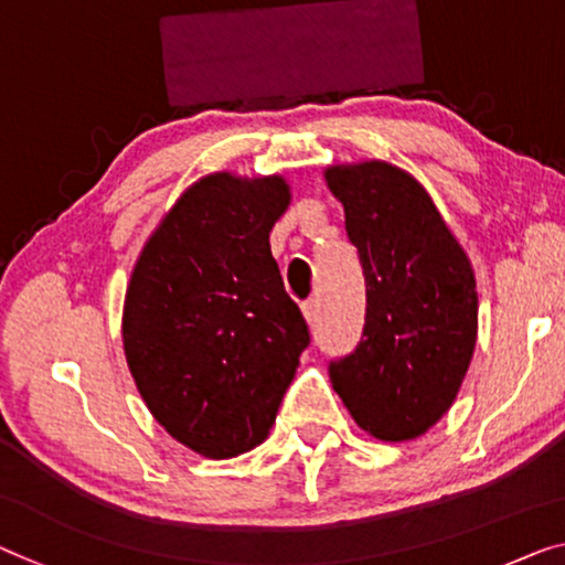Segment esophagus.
<instances>
[{
    "label": "esophagus",
    "instance_id": "1",
    "mask_svg": "<svg viewBox=\"0 0 565 565\" xmlns=\"http://www.w3.org/2000/svg\"><path fill=\"white\" fill-rule=\"evenodd\" d=\"M301 311H305V319L309 327L317 324V317H319V301L317 299H307L305 305H301Z\"/></svg>",
    "mask_w": 565,
    "mask_h": 565
}]
</instances>
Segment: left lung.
<instances>
[{
    "mask_svg": "<svg viewBox=\"0 0 565 565\" xmlns=\"http://www.w3.org/2000/svg\"><path fill=\"white\" fill-rule=\"evenodd\" d=\"M365 276L358 348L330 363L332 388L381 441L426 434L465 381L477 342L471 264L428 192L388 162L330 167Z\"/></svg>",
    "mask_w": 565,
    "mask_h": 565,
    "instance_id": "1",
    "label": "left lung"
}]
</instances>
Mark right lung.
<instances>
[{
	"label": "right lung",
	"mask_w": 565,
	"mask_h": 565,
	"mask_svg": "<svg viewBox=\"0 0 565 565\" xmlns=\"http://www.w3.org/2000/svg\"><path fill=\"white\" fill-rule=\"evenodd\" d=\"M284 177H202L151 233L124 301L134 383L167 434L207 459L266 439L309 330L271 256Z\"/></svg>",
	"instance_id": "1"
}]
</instances>
